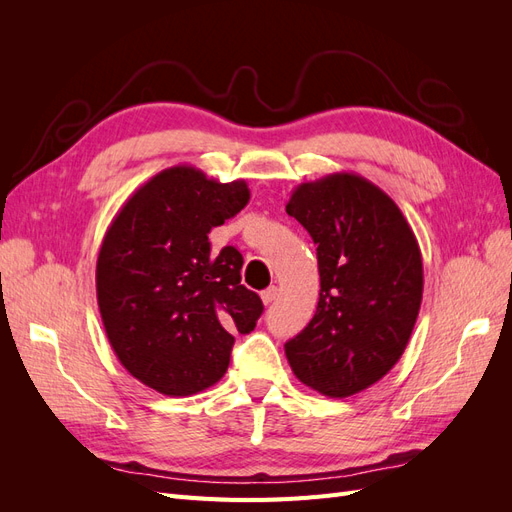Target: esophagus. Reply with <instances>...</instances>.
Returning a JSON list of instances; mask_svg holds the SVG:
<instances>
[{"instance_id": "1", "label": "esophagus", "mask_w": 512, "mask_h": 512, "mask_svg": "<svg viewBox=\"0 0 512 512\" xmlns=\"http://www.w3.org/2000/svg\"><path fill=\"white\" fill-rule=\"evenodd\" d=\"M277 294H280V290H277L275 286H271V288H267V290H262V294H260V297H262V303H265V305H271V303L277 299Z\"/></svg>"}]
</instances>
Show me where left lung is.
<instances>
[{"label":"left lung","instance_id":"obj_1","mask_svg":"<svg viewBox=\"0 0 512 512\" xmlns=\"http://www.w3.org/2000/svg\"><path fill=\"white\" fill-rule=\"evenodd\" d=\"M316 243L320 299L286 359L309 389L350 397L382 380L404 354L423 301L414 232L378 185L333 173L294 188L288 205Z\"/></svg>","mask_w":512,"mask_h":512}]
</instances>
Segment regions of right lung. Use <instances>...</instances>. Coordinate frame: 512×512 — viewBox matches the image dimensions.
Wrapping results in <instances>:
<instances>
[{"label": "right lung", "instance_id": "1", "mask_svg": "<svg viewBox=\"0 0 512 512\" xmlns=\"http://www.w3.org/2000/svg\"><path fill=\"white\" fill-rule=\"evenodd\" d=\"M250 203L243 179L220 183L188 164L143 183L119 209L96 265L98 307L119 363L149 389L188 397L228 369L232 333L262 314L241 284L235 247L211 254L209 232Z\"/></svg>", "mask_w": 512, "mask_h": 512}]
</instances>
